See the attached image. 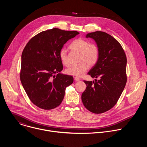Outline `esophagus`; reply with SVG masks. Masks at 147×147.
Here are the masks:
<instances>
[{"instance_id": "obj_1", "label": "esophagus", "mask_w": 147, "mask_h": 147, "mask_svg": "<svg viewBox=\"0 0 147 147\" xmlns=\"http://www.w3.org/2000/svg\"><path fill=\"white\" fill-rule=\"evenodd\" d=\"M74 80H75V81H80V79L78 77H74Z\"/></svg>"}]
</instances>
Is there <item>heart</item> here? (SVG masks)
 <instances>
[{
    "instance_id": "b5f03b06",
    "label": "heart",
    "mask_w": 147,
    "mask_h": 147,
    "mask_svg": "<svg viewBox=\"0 0 147 147\" xmlns=\"http://www.w3.org/2000/svg\"><path fill=\"white\" fill-rule=\"evenodd\" d=\"M70 48L75 52L80 53L78 61L80 63L72 66L66 70V73L71 76L81 77L89 68V65H95L99 57V49L98 47L84 39L77 38L74 40L70 45ZM59 57L62 64L69 66L70 63L68 60L67 51L65 48L59 52Z\"/></svg>"
}]
</instances>
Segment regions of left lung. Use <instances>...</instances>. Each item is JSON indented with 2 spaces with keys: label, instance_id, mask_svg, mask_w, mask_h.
Instances as JSON below:
<instances>
[{
  "label": "left lung",
  "instance_id": "obj_1",
  "mask_svg": "<svg viewBox=\"0 0 147 147\" xmlns=\"http://www.w3.org/2000/svg\"><path fill=\"white\" fill-rule=\"evenodd\" d=\"M99 49L96 63L88 73L95 79L84 81L87 85L81 95L84 107L94 113H102L112 108L119 99L127 82V58L119 42L102 31L88 33Z\"/></svg>",
  "mask_w": 147,
  "mask_h": 147
}]
</instances>
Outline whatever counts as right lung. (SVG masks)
Listing matches in <instances>:
<instances>
[{
	"instance_id": "1",
	"label": "right lung",
	"mask_w": 147,
	"mask_h": 147,
	"mask_svg": "<svg viewBox=\"0 0 147 147\" xmlns=\"http://www.w3.org/2000/svg\"><path fill=\"white\" fill-rule=\"evenodd\" d=\"M79 32L53 28L32 37L22 55L20 80L31 101L39 108L57 107L67 87L73 82L71 76L61 74L59 52ZM57 74V75L55 74Z\"/></svg>"
}]
</instances>
